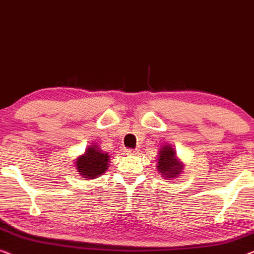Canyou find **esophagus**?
Returning a JSON list of instances; mask_svg holds the SVG:
<instances>
[{
    "label": "esophagus",
    "instance_id": "esophagus-1",
    "mask_svg": "<svg viewBox=\"0 0 254 254\" xmlns=\"http://www.w3.org/2000/svg\"><path fill=\"white\" fill-rule=\"evenodd\" d=\"M126 154L127 155H130V156H134V155H138L139 154V151L138 149H126Z\"/></svg>",
    "mask_w": 254,
    "mask_h": 254
}]
</instances>
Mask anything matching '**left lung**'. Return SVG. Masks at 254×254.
Segmentation results:
<instances>
[{
	"instance_id": "1",
	"label": "left lung",
	"mask_w": 254,
	"mask_h": 254,
	"mask_svg": "<svg viewBox=\"0 0 254 254\" xmlns=\"http://www.w3.org/2000/svg\"><path fill=\"white\" fill-rule=\"evenodd\" d=\"M158 170L163 175V177L174 178L181 174L183 164L176 158V152L171 146H163L158 156Z\"/></svg>"
}]
</instances>
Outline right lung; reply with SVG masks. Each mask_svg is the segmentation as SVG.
<instances>
[{
  "label": "right lung",
  "mask_w": 254,
  "mask_h": 254,
  "mask_svg": "<svg viewBox=\"0 0 254 254\" xmlns=\"http://www.w3.org/2000/svg\"><path fill=\"white\" fill-rule=\"evenodd\" d=\"M109 155L108 153H103L98 148V146L93 145L86 149L83 155H80L76 161V167L84 178L93 180L100 175H102L108 168Z\"/></svg>",
  "instance_id": "obj_1"
}]
</instances>
